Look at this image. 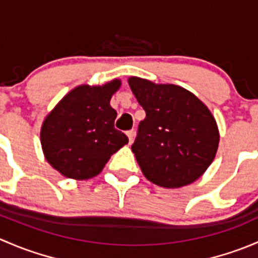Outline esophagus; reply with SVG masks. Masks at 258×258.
I'll return each instance as SVG.
<instances>
[{
    "label": "esophagus",
    "mask_w": 258,
    "mask_h": 258,
    "mask_svg": "<svg viewBox=\"0 0 258 258\" xmlns=\"http://www.w3.org/2000/svg\"><path fill=\"white\" fill-rule=\"evenodd\" d=\"M126 135H127V137H128V140H130V144H132V142H134L135 131H134V130H130V131L126 132Z\"/></svg>",
    "instance_id": "esophagus-1"
}]
</instances>
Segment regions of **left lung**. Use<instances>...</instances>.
<instances>
[{
  "mask_svg": "<svg viewBox=\"0 0 258 258\" xmlns=\"http://www.w3.org/2000/svg\"><path fill=\"white\" fill-rule=\"evenodd\" d=\"M128 85L146 112L131 147L145 177L166 188L201 177L220 142L207 106L176 85H156L140 77H130Z\"/></svg>",
  "mask_w": 258,
  "mask_h": 258,
  "instance_id": "8db88e82",
  "label": "left lung"
}]
</instances>
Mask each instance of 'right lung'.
<instances>
[{
	"instance_id": "right-lung-1",
	"label": "right lung",
	"mask_w": 258,
	"mask_h": 258,
	"mask_svg": "<svg viewBox=\"0 0 258 258\" xmlns=\"http://www.w3.org/2000/svg\"><path fill=\"white\" fill-rule=\"evenodd\" d=\"M119 86V80L103 86H79L43 121V153L49 165L64 177H95L111 156L128 144L126 135L114 128L117 112L110 105Z\"/></svg>"
}]
</instances>
